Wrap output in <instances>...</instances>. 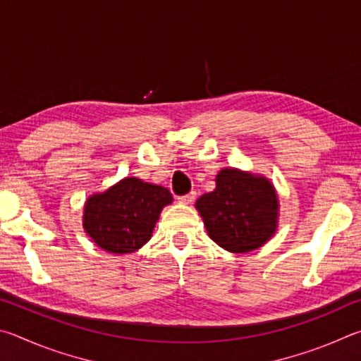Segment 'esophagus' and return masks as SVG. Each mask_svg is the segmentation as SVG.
I'll return each mask as SVG.
<instances>
[{
	"instance_id": "obj_1",
	"label": "esophagus",
	"mask_w": 361,
	"mask_h": 361,
	"mask_svg": "<svg viewBox=\"0 0 361 361\" xmlns=\"http://www.w3.org/2000/svg\"><path fill=\"white\" fill-rule=\"evenodd\" d=\"M195 192H190V193H187V195H184V197H179L177 200H179V203H184V204H190L192 201L195 200Z\"/></svg>"
}]
</instances>
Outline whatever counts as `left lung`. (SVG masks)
I'll list each match as a JSON object with an SVG mask.
<instances>
[{
    "mask_svg": "<svg viewBox=\"0 0 361 361\" xmlns=\"http://www.w3.org/2000/svg\"><path fill=\"white\" fill-rule=\"evenodd\" d=\"M216 182V190L197 201L212 241L235 254L260 247L277 226L273 185L263 177L238 169H222Z\"/></svg>",
    "mask_w": 361,
    "mask_h": 361,
    "instance_id": "left-lung-1",
    "label": "left lung"
}]
</instances>
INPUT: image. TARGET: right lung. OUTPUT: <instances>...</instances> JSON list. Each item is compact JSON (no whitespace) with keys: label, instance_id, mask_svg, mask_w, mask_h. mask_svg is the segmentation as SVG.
Masks as SVG:
<instances>
[{"label":"right lung","instance_id":"right-lung-1","mask_svg":"<svg viewBox=\"0 0 361 361\" xmlns=\"http://www.w3.org/2000/svg\"><path fill=\"white\" fill-rule=\"evenodd\" d=\"M173 195L161 185L126 177L85 203L84 228L98 247L130 254L149 241L163 206Z\"/></svg>","mask_w":361,"mask_h":361}]
</instances>
